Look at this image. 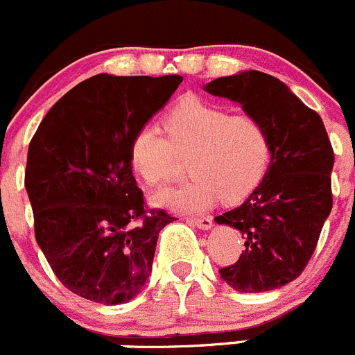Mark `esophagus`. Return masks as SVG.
<instances>
[{"instance_id": "esophagus-1", "label": "esophagus", "mask_w": 355, "mask_h": 355, "mask_svg": "<svg viewBox=\"0 0 355 355\" xmlns=\"http://www.w3.org/2000/svg\"><path fill=\"white\" fill-rule=\"evenodd\" d=\"M188 223L195 225L197 229L209 230L213 227V218H188Z\"/></svg>"}]
</instances>
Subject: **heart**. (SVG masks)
<instances>
[{"instance_id": "obj_1", "label": "heart", "mask_w": 355, "mask_h": 355, "mask_svg": "<svg viewBox=\"0 0 355 355\" xmlns=\"http://www.w3.org/2000/svg\"><path fill=\"white\" fill-rule=\"evenodd\" d=\"M168 139L158 126L142 125L133 133V168L151 187L171 175L175 153H187V181L153 197L156 206L174 213H202L220 199L237 202L252 193L271 162V137L266 125L250 114H230L225 107L187 96L164 119Z\"/></svg>"}]
</instances>
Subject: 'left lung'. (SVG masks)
Masks as SVG:
<instances>
[{
	"label": "left lung",
	"mask_w": 355,
	"mask_h": 355,
	"mask_svg": "<svg viewBox=\"0 0 355 355\" xmlns=\"http://www.w3.org/2000/svg\"><path fill=\"white\" fill-rule=\"evenodd\" d=\"M204 89L239 103L271 137L264 180L241 206L214 222L245 239L236 264L220 269L223 282L250 294L275 291L303 272L329 216L333 146L320 116L276 77L248 70L211 80Z\"/></svg>",
	"instance_id": "left-lung-1"
}]
</instances>
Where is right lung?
<instances>
[{
	"instance_id": "1",
	"label": "right lung",
	"mask_w": 355,
	"mask_h": 355,
	"mask_svg": "<svg viewBox=\"0 0 355 355\" xmlns=\"http://www.w3.org/2000/svg\"><path fill=\"white\" fill-rule=\"evenodd\" d=\"M181 83L91 77L54 103L29 142L24 184L35 237L58 279L80 297L128 303L151 275L158 234L174 218L146 209L130 144Z\"/></svg>"
}]
</instances>
